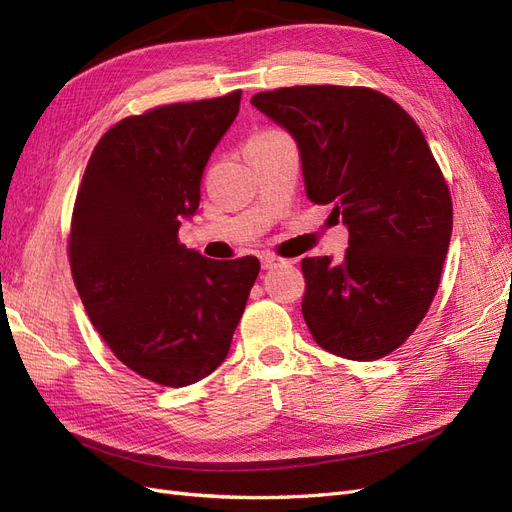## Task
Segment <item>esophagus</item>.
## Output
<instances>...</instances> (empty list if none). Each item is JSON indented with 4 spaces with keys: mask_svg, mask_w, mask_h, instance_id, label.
I'll use <instances>...</instances> for the list:
<instances>
[{
    "mask_svg": "<svg viewBox=\"0 0 512 512\" xmlns=\"http://www.w3.org/2000/svg\"><path fill=\"white\" fill-rule=\"evenodd\" d=\"M262 260V267L265 269H275V267H282V265H286V260L284 258H280V256H273V254H265L260 258Z\"/></svg>",
    "mask_w": 512,
    "mask_h": 512,
    "instance_id": "34e87169",
    "label": "esophagus"
}]
</instances>
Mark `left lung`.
Returning <instances> with one entry per match:
<instances>
[{
	"label": "left lung",
	"instance_id": "1",
	"mask_svg": "<svg viewBox=\"0 0 512 512\" xmlns=\"http://www.w3.org/2000/svg\"><path fill=\"white\" fill-rule=\"evenodd\" d=\"M252 104L297 141L307 198L333 205L350 232L339 262H301L309 333L344 359H382L425 318L453 232L451 192L421 128L367 87H282Z\"/></svg>",
	"mask_w": 512,
	"mask_h": 512
}]
</instances>
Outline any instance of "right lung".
<instances>
[{
    "label": "right lung",
    "mask_w": 512,
    "mask_h": 512,
    "mask_svg": "<svg viewBox=\"0 0 512 512\" xmlns=\"http://www.w3.org/2000/svg\"><path fill=\"white\" fill-rule=\"evenodd\" d=\"M239 104L232 91L121 119L76 194L68 256L85 312L123 365L162 386L220 367L260 271L254 256L211 260L177 239Z\"/></svg>",
    "instance_id": "add662e5"
}]
</instances>
